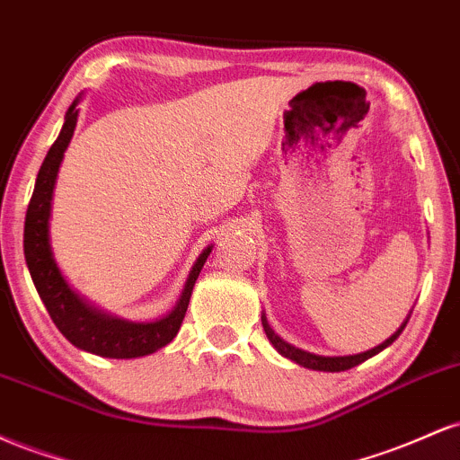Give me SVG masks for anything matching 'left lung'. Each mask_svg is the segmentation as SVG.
Returning a JSON list of instances; mask_svg holds the SVG:
<instances>
[{
	"label": "left lung",
	"mask_w": 460,
	"mask_h": 460,
	"mask_svg": "<svg viewBox=\"0 0 460 460\" xmlns=\"http://www.w3.org/2000/svg\"><path fill=\"white\" fill-rule=\"evenodd\" d=\"M409 318H411V314L406 315V320L402 322V324H400V329L395 331L394 335L389 337V340H385L383 344L374 346L372 350L358 352V355H346V357H322V355H314V352L300 350V348L288 344V341H283L281 337H279L277 332L270 329V324H268V320H266V314H261V324H263V331H266V337L270 340V344L277 348L279 355L292 358L294 363H298V366H303V367L318 369V372H344V369L355 367V366H358V363L367 361V358L378 355V352L385 350L387 346H392L394 341L400 337V332L404 331V326H406V322H409Z\"/></svg>",
	"instance_id": "obj_1"
}]
</instances>
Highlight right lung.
<instances>
[{"label": "right lung", "mask_w": 460, "mask_h": 460, "mask_svg": "<svg viewBox=\"0 0 460 460\" xmlns=\"http://www.w3.org/2000/svg\"><path fill=\"white\" fill-rule=\"evenodd\" d=\"M82 102V94L75 97L71 108L65 114L60 136L47 151V157L36 177L34 194L25 214L23 229V252L28 263L31 281L36 292L49 311L51 320L58 331L71 341L79 350L93 352V355L108 358H136L153 355L166 344L175 340L181 329V322L186 318V311L192 296V288L197 283L203 263L208 261L214 246H208L194 261L192 270L188 274V281L183 285L181 296L177 305L162 318L153 322H131L116 318L108 311L94 307L86 298H82L75 289L68 285L65 274L58 268L54 251H51L49 220L51 203H54L56 179L60 172V164L65 160V151L73 138V131L77 125V103Z\"/></svg>", "instance_id": "obj_1"}]
</instances>
